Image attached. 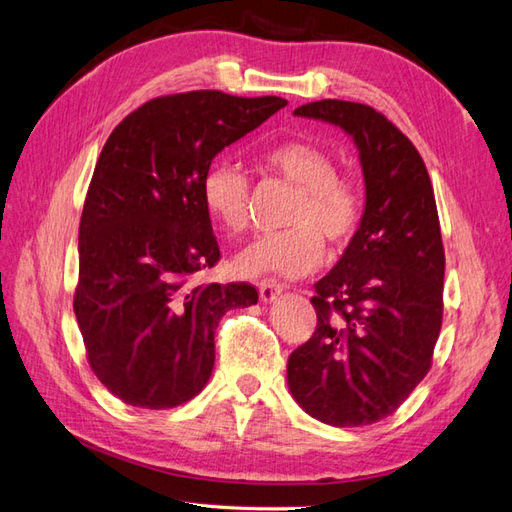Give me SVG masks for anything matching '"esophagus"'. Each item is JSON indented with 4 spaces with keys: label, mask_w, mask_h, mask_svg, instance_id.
<instances>
[{
    "label": "esophagus",
    "mask_w": 512,
    "mask_h": 512,
    "mask_svg": "<svg viewBox=\"0 0 512 512\" xmlns=\"http://www.w3.org/2000/svg\"><path fill=\"white\" fill-rule=\"evenodd\" d=\"M283 292V285L277 279H264L259 283V298L264 300V303H272V300H277Z\"/></svg>",
    "instance_id": "34e87169"
}]
</instances>
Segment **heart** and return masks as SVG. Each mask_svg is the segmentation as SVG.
<instances>
[{"instance_id": "heart-1", "label": "heart", "mask_w": 512, "mask_h": 512, "mask_svg": "<svg viewBox=\"0 0 512 512\" xmlns=\"http://www.w3.org/2000/svg\"><path fill=\"white\" fill-rule=\"evenodd\" d=\"M270 173L296 186V196L285 222L292 229L266 233L233 257V270L246 279L283 277L300 279L324 261V240L344 244L357 233L363 218V190L355 179L337 175L333 157L318 144L292 140L266 151ZM203 203L218 225L229 233L248 227L251 181L231 162L207 170Z\"/></svg>"}]
</instances>
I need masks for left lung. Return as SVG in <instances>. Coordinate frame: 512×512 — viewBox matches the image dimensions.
I'll return each mask as SVG.
<instances>
[{"label": "left lung", "instance_id": "8db88e82", "mask_svg": "<svg viewBox=\"0 0 512 512\" xmlns=\"http://www.w3.org/2000/svg\"><path fill=\"white\" fill-rule=\"evenodd\" d=\"M296 116L355 140L365 181L357 233L316 283V333L287 361L303 409L331 426L381 422L428 374L443 318L445 255L422 155L370 106L322 99Z\"/></svg>", "mask_w": 512, "mask_h": 512}]
</instances>
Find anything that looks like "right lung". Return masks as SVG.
<instances>
[{"mask_svg": "<svg viewBox=\"0 0 512 512\" xmlns=\"http://www.w3.org/2000/svg\"><path fill=\"white\" fill-rule=\"evenodd\" d=\"M287 106L220 90L157 97L103 144L80 222L73 298L88 363L125 404L173 409L214 370L222 316L248 283H194L220 259L201 183L214 157Z\"/></svg>", "mask_w": 512, "mask_h": 512, "instance_id": "right-lung-1", "label": "right lung"}]
</instances>
